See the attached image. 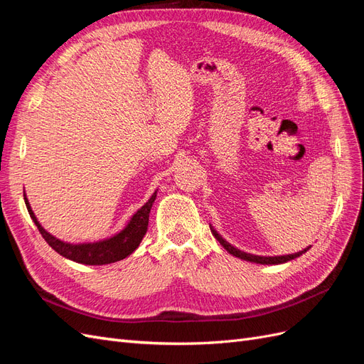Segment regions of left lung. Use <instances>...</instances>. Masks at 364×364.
<instances>
[{
    "label": "left lung",
    "mask_w": 364,
    "mask_h": 364,
    "mask_svg": "<svg viewBox=\"0 0 364 364\" xmlns=\"http://www.w3.org/2000/svg\"><path fill=\"white\" fill-rule=\"evenodd\" d=\"M209 228H211V232H213V235L217 238L218 243L222 245V246L230 253V255H234V257L241 258V259H245V261H249V262H257V264H284V262L291 261V259H294V258H297V257H301L302 253H305L308 249L311 247V246H308V247H305V249H302V250H299V252H296V253H289V255H277V257L253 255V253H247V252H245V250H240V249L234 247L232 245L228 243V241H226L222 235H220L211 225H209Z\"/></svg>",
    "instance_id": "obj_1"
}]
</instances>
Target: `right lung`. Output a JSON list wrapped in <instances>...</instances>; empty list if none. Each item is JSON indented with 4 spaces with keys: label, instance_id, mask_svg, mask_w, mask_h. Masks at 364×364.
I'll return each mask as SVG.
<instances>
[{
    "label": "right lung",
    "instance_id": "right-lung-1",
    "mask_svg": "<svg viewBox=\"0 0 364 364\" xmlns=\"http://www.w3.org/2000/svg\"><path fill=\"white\" fill-rule=\"evenodd\" d=\"M156 194H158V190L151 194L150 199L142 205L134 215L130 217L126 226L121 230H118L117 234L98 241H86V243H68V241H63V240H59L58 237L51 235L48 230L43 229V226L38 222V218L28 203L26 193H24V200L28 209V214L33 222H35V225L38 226L39 232L42 234L43 238H46L50 247L56 250L59 255L68 258L74 262L86 264V266H105V264H111V262H117L127 258L130 253H134L138 249L142 238H144L147 232L150 209L153 203H155Z\"/></svg>",
    "mask_w": 364,
    "mask_h": 364
}]
</instances>
